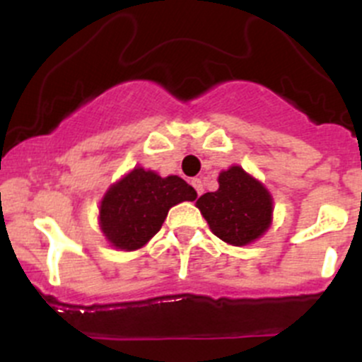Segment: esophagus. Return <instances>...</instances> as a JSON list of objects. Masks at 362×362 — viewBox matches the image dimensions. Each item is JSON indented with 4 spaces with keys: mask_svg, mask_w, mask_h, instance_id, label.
Here are the masks:
<instances>
[{
    "mask_svg": "<svg viewBox=\"0 0 362 362\" xmlns=\"http://www.w3.org/2000/svg\"><path fill=\"white\" fill-rule=\"evenodd\" d=\"M191 184H192V187L196 189V192H198V196H202L203 194V180H202V178H192Z\"/></svg>",
    "mask_w": 362,
    "mask_h": 362,
    "instance_id": "esophagus-1",
    "label": "esophagus"
}]
</instances>
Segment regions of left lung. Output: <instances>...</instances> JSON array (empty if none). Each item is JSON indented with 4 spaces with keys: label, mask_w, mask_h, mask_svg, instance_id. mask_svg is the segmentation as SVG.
Listing matches in <instances>:
<instances>
[{
    "label": "left lung",
    "mask_w": 362,
    "mask_h": 362,
    "mask_svg": "<svg viewBox=\"0 0 362 362\" xmlns=\"http://www.w3.org/2000/svg\"><path fill=\"white\" fill-rule=\"evenodd\" d=\"M211 233L233 247L261 238L273 222V198L262 182L233 164L218 173V189L196 202Z\"/></svg>",
    "instance_id": "1"
}]
</instances>
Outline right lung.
I'll use <instances>...</instances> for the list:
<instances>
[{"instance_id":"right-lung-1","label":"right lung","mask_w":362,"mask_h":362,"mask_svg":"<svg viewBox=\"0 0 362 362\" xmlns=\"http://www.w3.org/2000/svg\"><path fill=\"white\" fill-rule=\"evenodd\" d=\"M194 189L177 175L136 166L112 184L100 203V229L113 249L138 250L159 231L171 206L194 202Z\"/></svg>"}]
</instances>
